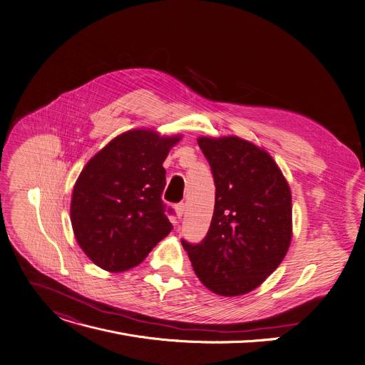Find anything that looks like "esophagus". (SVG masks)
Segmentation results:
<instances>
[{"label": "esophagus", "instance_id": "esophagus-1", "mask_svg": "<svg viewBox=\"0 0 365 365\" xmlns=\"http://www.w3.org/2000/svg\"><path fill=\"white\" fill-rule=\"evenodd\" d=\"M174 212H176L178 219H182V216H183V213H185V204H183V202L176 204V207H174Z\"/></svg>", "mask_w": 365, "mask_h": 365}]
</instances>
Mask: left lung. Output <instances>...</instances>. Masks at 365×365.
I'll use <instances>...</instances> for the list:
<instances>
[{"label": "left lung", "instance_id": "obj_1", "mask_svg": "<svg viewBox=\"0 0 365 365\" xmlns=\"http://www.w3.org/2000/svg\"><path fill=\"white\" fill-rule=\"evenodd\" d=\"M212 167L216 197L212 224L198 245L182 242L204 287L243 295L270 276L292 239L289 185L262 148L235 135L198 137Z\"/></svg>", "mask_w": 365, "mask_h": 365}]
</instances>
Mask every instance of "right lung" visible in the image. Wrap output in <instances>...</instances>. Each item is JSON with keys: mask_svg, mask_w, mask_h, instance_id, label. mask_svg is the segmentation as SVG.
Listing matches in <instances>:
<instances>
[{"mask_svg": "<svg viewBox=\"0 0 365 365\" xmlns=\"http://www.w3.org/2000/svg\"><path fill=\"white\" fill-rule=\"evenodd\" d=\"M180 138L130 130L95 153L77 178L70 209L74 237L103 270H130L171 231L161 200L163 164Z\"/></svg>", "mask_w": 365, "mask_h": 365, "instance_id": "right-lung-1", "label": "right lung"}]
</instances>
